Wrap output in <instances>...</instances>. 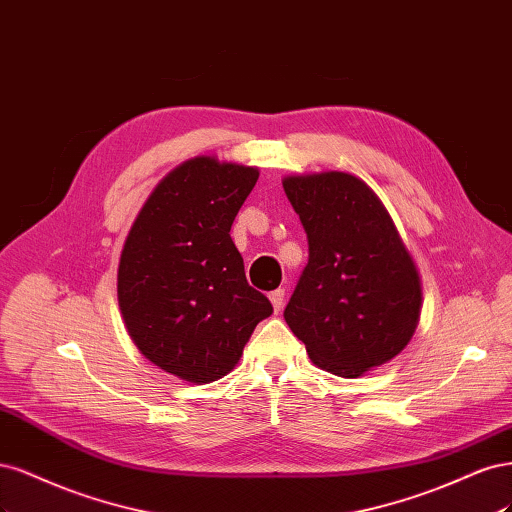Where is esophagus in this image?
<instances>
[{"instance_id":"34e87169","label":"esophagus","mask_w":512,"mask_h":512,"mask_svg":"<svg viewBox=\"0 0 512 512\" xmlns=\"http://www.w3.org/2000/svg\"><path fill=\"white\" fill-rule=\"evenodd\" d=\"M270 302L274 306V312H280V308H283V302H285V289H274L270 293Z\"/></svg>"}]
</instances>
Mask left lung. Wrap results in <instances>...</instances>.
Segmentation results:
<instances>
[{
	"mask_svg": "<svg viewBox=\"0 0 512 512\" xmlns=\"http://www.w3.org/2000/svg\"><path fill=\"white\" fill-rule=\"evenodd\" d=\"M283 187L308 240L285 321L319 368L357 378L393 359L415 334V263L364 180L323 172L289 176Z\"/></svg>",
	"mask_w": 512,
	"mask_h": 512,
	"instance_id": "1",
	"label": "left lung"
}]
</instances>
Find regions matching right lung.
Returning a JSON list of instances; mask_svg holds the SVG:
<instances>
[{
    "mask_svg": "<svg viewBox=\"0 0 512 512\" xmlns=\"http://www.w3.org/2000/svg\"><path fill=\"white\" fill-rule=\"evenodd\" d=\"M259 178L212 157L185 161L142 206L119 263V306L131 340L189 383L232 370L272 304L253 289L229 229Z\"/></svg>",
    "mask_w": 512,
    "mask_h": 512,
    "instance_id": "1",
    "label": "right lung"
}]
</instances>
